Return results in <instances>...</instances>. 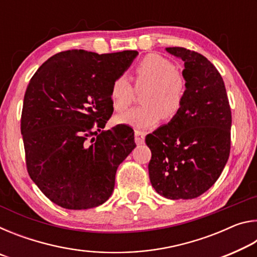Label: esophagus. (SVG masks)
Instances as JSON below:
<instances>
[{"label": "esophagus", "instance_id": "1", "mask_svg": "<svg viewBox=\"0 0 257 257\" xmlns=\"http://www.w3.org/2000/svg\"><path fill=\"white\" fill-rule=\"evenodd\" d=\"M135 142L137 145H142L145 143V133L141 132V130H136L135 132Z\"/></svg>", "mask_w": 257, "mask_h": 257}]
</instances>
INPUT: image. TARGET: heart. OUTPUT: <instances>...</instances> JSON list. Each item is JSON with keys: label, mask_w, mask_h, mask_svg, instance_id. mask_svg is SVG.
Segmentation results:
<instances>
[{"label": "heart", "mask_w": 257, "mask_h": 257, "mask_svg": "<svg viewBox=\"0 0 257 257\" xmlns=\"http://www.w3.org/2000/svg\"><path fill=\"white\" fill-rule=\"evenodd\" d=\"M135 87L146 90L142 96L144 106L132 108L116 116L115 121L136 129H150L163 118L172 120L184 105L186 81L176 70L175 64L159 54L145 56L135 69ZM112 106L115 111L127 110L134 98V88L128 78L120 76L110 90Z\"/></svg>", "instance_id": "heart-1"}]
</instances>
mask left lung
<instances>
[{
  "label": "left lung",
  "instance_id": "left-lung-1",
  "mask_svg": "<svg viewBox=\"0 0 257 257\" xmlns=\"http://www.w3.org/2000/svg\"><path fill=\"white\" fill-rule=\"evenodd\" d=\"M165 50L185 62L186 97L176 118L146 136L150 180L165 198L191 199L210 189L223 171L231 110L222 77L205 56L184 47Z\"/></svg>",
  "mask_w": 257,
  "mask_h": 257
}]
</instances>
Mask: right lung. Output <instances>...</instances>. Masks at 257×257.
<instances>
[{
	"instance_id": "right-lung-1",
	"label": "right lung",
	"mask_w": 257,
	"mask_h": 257,
	"mask_svg": "<svg viewBox=\"0 0 257 257\" xmlns=\"http://www.w3.org/2000/svg\"><path fill=\"white\" fill-rule=\"evenodd\" d=\"M137 55L60 52L30 79L21 114L26 164L32 180L56 205L87 210L112 195L116 169L136 144L132 128L101 129L113 112V81Z\"/></svg>"
}]
</instances>
